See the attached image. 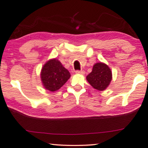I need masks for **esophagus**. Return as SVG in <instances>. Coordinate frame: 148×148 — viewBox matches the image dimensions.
<instances>
[{
    "instance_id": "obj_1",
    "label": "esophagus",
    "mask_w": 148,
    "mask_h": 148,
    "mask_svg": "<svg viewBox=\"0 0 148 148\" xmlns=\"http://www.w3.org/2000/svg\"><path fill=\"white\" fill-rule=\"evenodd\" d=\"M76 74H84V70H76Z\"/></svg>"
}]
</instances>
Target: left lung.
<instances>
[{
    "instance_id": "obj_1",
    "label": "left lung",
    "mask_w": 148,
    "mask_h": 148,
    "mask_svg": "<svg viewBox=\"0 0 148 148\" xmlns=\"http://www.w3.org/2000/svg\"><path fill=\"white\" fill-rule=\"evenodd\" d=\"M86 80L94 88L105 90L112 80L111 70L103 62H98L93 66L92 72L86 76Z\"/></svg>"
}]
</instances>
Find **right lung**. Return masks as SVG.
Masks as SVG:
<instances>
[{"label":"right lung","mask_w":148,"mask_h":148,"mask_svg":"<svg viewBox=\"0 0 148 148\" xmlns=\"http://www.w3.org/2000/svg\"><path fill=\"white\" fill-rule=\"evenodd\" d=\"M40 73L43 86L51 92L59 90L71 76L69 71L56 58L45 62Z\"/></svg>","instance_id":"add662e5"}]
</instances>
